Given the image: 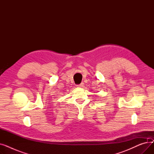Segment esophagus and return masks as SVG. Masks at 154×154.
<instances>
[{"instance_id": "obj_1", "label": "esophagus", "mask_w": 154, "mask_h": 154, "mask_svg": "<svg viewBox=\"0 0 154 154\" xmlns=\"http://www.w3.org/2000/svg\"><path fill=\"white\" fill-rule=\"evenodd\" d=\"M84 84L83 82H82L81 84H80L77 85V86L78 87H84Z\"/></svg>"}]
</instances>
